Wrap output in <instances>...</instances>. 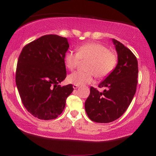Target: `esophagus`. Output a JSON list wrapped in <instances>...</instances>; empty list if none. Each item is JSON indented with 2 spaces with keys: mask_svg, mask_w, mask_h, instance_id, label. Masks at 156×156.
<instances>
[{
  "mask_svg": "<svg viewBox=\"0 0 156 156\" xmlns=\"http://www.w3.org/2000/svg\"><path fill=\"white\" fill-rule=\"evenodd\" d=\"M78 85H76V84H73V89H77L78 87Z\"/></svg>",
  "mask_w": 156,
  "mask_h": 156,
  "instance_id": "1",
  "label": "esophagus"
}]
</instances>
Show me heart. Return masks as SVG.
I'll return each mask as SVG.
<instances>
[{
	"label": "heart",
	"mask_w": 156,
	"mask_h": 156,
	"mask_svg": "<svg viewBox=\"0 0 156 156\" xmlns=\"http://www.w3.org/2000/svg\"><path fill=\"white\" fill-rule=\"evenodd\" d=\"M80 60H89L87 65L88 72H76L67 77L69 83L78 86L92 83L94 74L99 78H104L111 74L117 65L118 56L106 46L98 43L84 44L78 47L77 53L68 51L64 56L66 67L71 71L78 67Z\"/></svg>",
	"instance_id": "obj_1"
}]
</instances>
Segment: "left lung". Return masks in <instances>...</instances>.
I'll list each match as a JSON object with an SVG mask.
<instances>
[{"mask_svg": "<svg viewBox=\"0 0 156 156\" xmlns=\"http://www.w3.org/2000/svg\"><path fill=\"white\" fill-rule=\"evenodd\" d=\"M118 54L114 70L98 84L107 89L100 92L91 87L84 108L90 119L96 122L108 123L119 118L127 109L136 91L138 60L130 49L112 39Z\"/></svg>", "mask_w": 156, "mask_h": 156, "instance_id": "obj_1", "label": "left lung"}]
</instances>
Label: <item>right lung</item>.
<instances>
[{
  "instance_id": "right-lung-1",
  "label": "right lung",
  "mask_w": 156,
  "mask_h": 156,
  "mask_svg": "<svg viewBox=\"0 0 156 156\" xmlns=\"http://www.w3.org/2000/svg\"><path fill=\"white\" fill-rule=\"evenodd\" d=\"M69 47L67 38L49 34L25 45L18 58L17 89L26 109L38 119L56 118L73 91L72 84H59L67 76L64 56Z\"/></svg>"
}]
</instances>
